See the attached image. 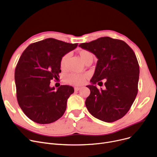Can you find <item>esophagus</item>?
Returning a JSON list of instances; mask_svg holds the SVG:
<instances>
[{"label": "esophagus", "instance_id": "1", "mask_svg": "<svg viewBox=\"0 0 157 157\" xmlns=\"http://www.w3.org/2000/svg\"><path fill=\"white\" fill-rule=\"evenodd\" d=\"M81 88L80 87H75L74 88V89H75V91H79L80 90V89Z\"/></svg>", "mask_w": 157, "mask_h": 157}]
</instances>
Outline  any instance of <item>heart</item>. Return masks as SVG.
I'll return each mask as SVG.
<instances>
[{
  "label": "heart",
  "mask_w": 157,
  "mask_h": 157,
  "mask_svg": "<svg viewBox=\"0 0 157 157\" xmlns=\"http://www.w3.org/2000/svg\"><path fill=\"white\" fill-rule=\"evenodd\" d=\"M78 54L80 58L82 59L83 62L85 64H87L89 61H93V55L91 52L86 50H80L78 52ZM70 54L67 53L64 54L60 60V67L61 69H64L66 66L67 62H68ZM86 74H77V73H70L67 74L64 77V82L67 84L73 85V86H79L82 84L86 78H87Z\"/></svg>",
  "instance_id": "b5f03b06"
}]
</instances>
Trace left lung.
<instances>
[{"label": "left lung", "mask_w": 157, "mask_h": 157, "mask_svg": "<svg viewBox=\"0 0 157 157\" xmlns=\"http://www.w3.org/2000/svg\"><path fill=\"white\" fill-rule=\"evenodd\" d=\"M79 47L93 53L98 59L91 91L86 100L90 114L103 121L112 123L128 113L138 92L139 66L133 50L124 41L102 37ZM106 78L105 90H98L95 84L102 85Z\"/></svg>", "instance_id": "obj_1"}]
</instances>
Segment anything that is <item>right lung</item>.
Returning a JSON list of instances; mask_svg holds the SVG:
<instances>
[{
    "mask_svg": "<svg viewBox=\"0 0 157 157\" xmlns=\"http://www.w3.org/2000/svg\"><path fill=\"white\" fill-rule=\"evenodd\" d=\"M77 45L47 38L29 44L21 54L14 71L17 98L32 121L49 124L64 114L74 89L63 85L55 90L50 86V80L59 77L61 57Z\"/></svg>",
    "mask_w": 157,
    "mask_h": 157,
    "instance_id": "1",
    "label": "right lung"
}]
</instances>
